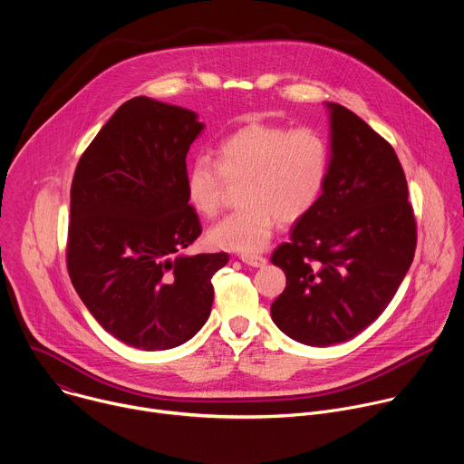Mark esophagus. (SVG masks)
<instances>
[{"mask_svg": "<svg viewBox=\"0 0 464 464\" xmlns=\"http://www.w3.org/2000/svg\"><path fill=\"white\" fill-rule=\"evenodd\" d=\"M240 260L253 268H262L264 264H266V256L262 255H240Z\"/></svg>", "mask_w": 464, "mask_h": 464, "instance_id": "esophagus-1", "label": "esophagus"}]
</instances>
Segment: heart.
I'll return each mask as SVG.
<instances>
[{
    "mask_svg": "<svg viewBox=\"0 0 464 464\" xmlns=\"http://www.w3.org/2000/svg\"><path fill=\"white\" fill-rule=\"evenodd\" d=\"M330 167L324 138L312 128L290 130L253 122L217 147V161L196 156L185 170V198L202 218L218 215L227 183L244 179L240 209L208 231L217 249L255 255L276 233L279 220L294 224L317 204Z\"/></svg>",
    "mask_w": 464,
    "mask_h": 464,
    "instance_id": "1",
    "label": "heart"
}]
</instances>
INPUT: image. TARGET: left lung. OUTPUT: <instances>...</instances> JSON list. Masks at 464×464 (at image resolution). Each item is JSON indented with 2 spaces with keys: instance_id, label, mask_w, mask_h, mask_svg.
I'll return each instance as SVG.
<instances>
[{
  "instance_id": "left-lung-1",
  "label": "left lung",
  "mask_w": 464,
  "mask_h": 464,
  "mask_svg": "<svg viewBox=\"0 0 464 464\" xmlns=\"http://www.w3.org/2000/svg\"><path fill=\"white\" fill-rule=\"evenodd\" d=\"M328 108L333 156L324 188L272 255L286 276L272 319L312 347L347 342L367 328L399 290L417 247L394 149L345 106Z\"/></svg>"
}]
</instances>
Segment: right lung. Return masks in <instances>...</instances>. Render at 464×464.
<instances>
[{"instance_id": "right-lung-1", "label": "right lung", "mask_w": 464, "mask_h": 464, "mask_svg": "<svg viewBox=\"0 0 464 464\" xmlns=\"http://www.w3.org/2000/svg\"><path fill=\"white\" fill-rule=\"evenodd\" d=\"M196 113L149 97L119 106L84 150L72 183L65 262L99 324L141 351L190 340L213 306L227 253L178 255L202 233L185 198Z\"/></svg>"}]
</instances>
